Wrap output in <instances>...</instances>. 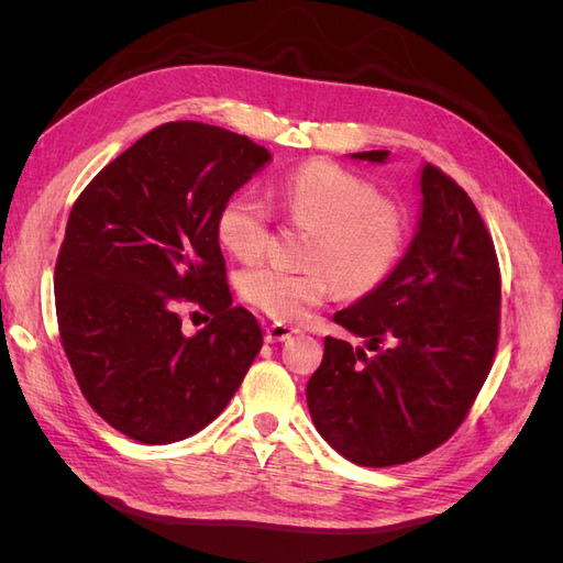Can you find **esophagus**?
<instances>
[{
  "label": "esophagus",
  "mask_w": 563,
  "mask_h": 563,
  "mask_svg": "<svg viewBox=\"0 0 563 563\" xmlns=\"http://www.w3.org/2000/svg\"><path fill=\"white\" fill-rule=\"evenodd\" d=\"M296 333H300V329L288 327V323L275 321V323H269V327L265 329V340H267V343H282V340H288V338L296 335Z\"/></svg>",
  "instance_id": "esophagus-1"
}]
</instances>
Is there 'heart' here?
<instances>
[{
    "label": "heart",
    "mask_w": 563,
    "mask_h": 563,
    "mask_svg": "<svg viewBox=\"0 0 563 563\" xmlns=\"http://www.w3.org/2000/svg\"><path fill=\"white\" fill-rule=\"evenodd\" d=\"M284 213L314 230L305 272L255 265L240 277V294L255 310L279 321H298L327 302L340 286L350 298L378 288L395 269L406 242V220L376 185L333 162L314 159L277 187ZM218 242L234 258L255 261L265 251L269 211L265 201L240 190L225 199L216 220Z\"/></svg>",
    "instance_id": "obj_1"
}]
</instances>
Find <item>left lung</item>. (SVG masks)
<instances>
[{
    "label": "left lung",
    "mask_w": 563,
    "mask_h": 563,
    "mask_svg": "<svg viewBox=\"0 0 563 563\" xmlns=\"http://www.w3.org/2000/svg\"><path fill=\"white\" fill-rule=\"evenodd\" d=\"M350 157L385 164L389 152ZM418 187L406 253L378 288L333 314L364 347L323 338L308 383L317 432L366 467L401 465L444 444L479 395L498 343L500 272L482 216L432 164H422ZM385 339L390 347L380 351Z\"/></svg>",
    "instance_id": "left-lung-1"
}]
</instances>
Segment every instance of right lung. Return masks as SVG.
<instances>
[{"instance_id": "add662e5", "label": "right lung", "mask_w": 563, "mask_h": 563, "mask_svg": "<svg viewBox=\"0 0 563 563\" xmlns=\"http://www.w3.org/2000/svg\"><path fill=\"white\" fill-rule=\"evenodd\" d=\"M269 152L201 122L145 133L75 201L56 263L63 350L81 395L143 444L187 439L242 385L263 331L232 308L216 220ZM214 317L181 333L177 305Z\"/></svg>"}]
</instances>
